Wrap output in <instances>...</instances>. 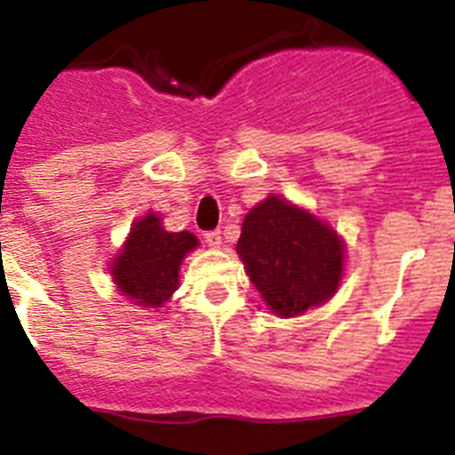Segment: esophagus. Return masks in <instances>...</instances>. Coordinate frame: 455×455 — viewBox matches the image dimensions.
I'll list each match as a JSON object with an SVG mask.
<instances>
[{"instance_id":"esophagus-1","label":"esophagus","mask_w":455,"mask_h":455,"mask_svg":"<svg viewBox=\"0 0 455 455\" xmlns=\"http://www.w3.org/2000/svg\"><path fill=\"white\" fill-rule=\"evenodd\" d=\"M204 243H207L209 248H220V243H223V241H220V232H207V235H204Z\"/></svg>"}]
</instances>
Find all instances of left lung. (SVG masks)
<instances>
[{"mask_svg": "<svg viewBox=\"0 0 455 455\" xmlns=\"http://www.w3.org/2000/svg\"><path fill=\"white\" fill-rule=\"evenodd\" d=\"M236 255L267 307L289 319L335 296L347 246L319 216L271 193L241 223Z\"/></svg>", "mask_w": 455, "mask_h": 455, "instance_id": "1", "label": "left lung"}]
</instances>
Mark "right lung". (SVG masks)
<instances>
[{
    "label": "right lung",
    "mask_w": 455,
    "mask_h": 455,
    "mask_svg": "<svg viewBox=\"0 0 455 455\" xmlns=\"http://www.w3.org/2000/svg\"><path fill=\"white\" fill-rule=\"evenodd\" d=\"M200 246L191 232H168L162 216L148 212L132 223L130 235L108 264L120 296L139 307H164L180 287L184 257Z\"/></svg>",
    "instance_id": "1"
}]
</instances>
